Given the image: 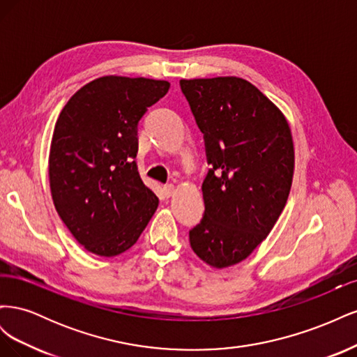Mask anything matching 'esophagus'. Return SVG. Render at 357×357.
<instances>
[{
	"mask_svg": "<svg viewBox=\"0 0 357 357\" xmlns=\"http://www.w3.org/2000/svg\"><path fill=\"white\" fill-rule=\"evenodd\" d=\"M174 190H176V188H174V185H171V183H168V185L164 186V192L167 197H171L172 193H174Z\"/></svg>",
	"mask_w": 357,
	"mask_h": 357,
	"instance_id": "esophagus-1",
	"label": "esophagus"
}]
</instances>
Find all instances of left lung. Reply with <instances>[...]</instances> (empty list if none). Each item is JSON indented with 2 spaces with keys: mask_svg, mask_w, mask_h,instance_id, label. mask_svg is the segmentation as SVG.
Returning a JSON list of instances; mask_svg holds the SVG:
<instances>
[{
  "mask_svg": "<svg viewBox=\"0 0 357 357\" xmlns=\"http://www.w3.org/2000/svg\"><path fill=\"white\" fill-rule=\"evenodd\" d=\"M180 86L213 167L190 247L210 266L228 268L250 256L282 214L294 180V138L282 110L250 82L231 75Z\"/></svg>",
  "mask_w": 357,
  "mask_h": 357,
  "instance_id": "8db88e82",
  "label": "left lung"
}]
</instances>
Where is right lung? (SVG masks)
<instances>
[{"label": "right lung", "mask_w": 357, "mask_h": 357, "mask_svg": "<svg viewBox=\"0 0 357 357\" xmlns=\"http://www.w3.org/2000/svg\"><path fill=\"white\" fill-rule=\"evenodd\" d=\"M168 89L167 80L104 75L59 113L49 153L52 199L74 238L93 255L131 248L158 208L138 172L137 126Z\"/></svg>", "instance_id": "right-lung-1"}]
</instances>
